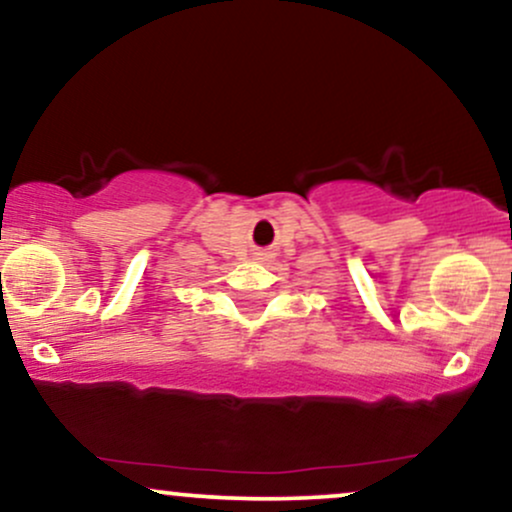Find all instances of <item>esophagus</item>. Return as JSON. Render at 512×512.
<instances>
[{
  "instance_id": "1",
  "label": "esophagus",
  "mask_w": 512,
  "mask_h": 512,
  "mask_svg": "<svg viewBox=\"0 0 512 512\" xmlns=\"http://www.w3.org/2000/svg\"><path fill=\"white\" fill-rule=\"evenodd\" d=\"M267 257H269V252H257L255 260H267Z\"/></svg>"
}]
</instances>
